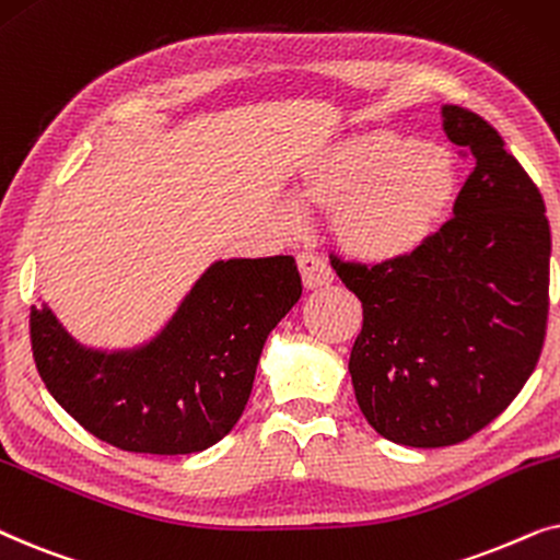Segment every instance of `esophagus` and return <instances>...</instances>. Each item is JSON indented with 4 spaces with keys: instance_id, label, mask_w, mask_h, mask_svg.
Here are the masks:
<instances>
[{
    "instance_id": "1",
    "label": "esophagus",
    "mask_w": 560,
    "mask_h": 560,
    "mask_svg": "<svg viewBox=\"0 0 560 560\" xmlns=\"http://www.w3.org/2000/svg\"><path fill=\"white\" fill-rule=\"evenodd\" d=\"M296 266H300L302 284L307 289L327 287L332 281V268L327 266L323 258L315 256V253H300V256H296Z\"/></svg>"
}]
</instances>
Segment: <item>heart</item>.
<instances>
[{"label":"heart","instance_id":"obj_1","mask_svg":"<svg viewBox=\"0 0 560 560\" xmlns=\"http://www.w3.org/2000/svg\"><path fill=\"white\" fill-rule=\"evenodd\" d=\"M296 194L330 210L342 250L384 264L412 256L438 233L458 197V168L445 148L363 130L312 151L296 171Z\"/></svg>","mask_w":560,"mask_h":560}]
</instances>
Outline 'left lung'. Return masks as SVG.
I'll return each mask as SVG.
<instances>
[{
	"instance_id": "8db88e82",
	"label": "left lung",
	"mask_w": 560,
	"mask_h": 560,
	"mask_svg": "<svg viewBox=\"0 0 560 560\" xmlns=\"http://www.w3.org/2000/svg\"><path fill=\"white\" fill-rule=\"evenodd\" d=\"M474 171L453 218L412 256H330L363 304L350 350L358 407L386 441L456 445L504 412L538 363L548 325L550 225L538 186L487 119L443 107Z\"/></svg>"
}]
</instances>
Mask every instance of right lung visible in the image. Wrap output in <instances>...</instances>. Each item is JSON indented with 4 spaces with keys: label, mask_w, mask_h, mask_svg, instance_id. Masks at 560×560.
<instances>
[{
    "label": "right lung",
    "mask_w": 560,
    "mask_h": 560,
    "mask_svg": "<svg viewBox=\"0 0 560 560\" xmlns=\"http://www.w3.org/2000/svg\"><path fill=\"white\" fill-rule=\"evenodd\" d=\"M300 296L292 256L218 260L143 348H81L48 307L30 310V342L46 389L94 438L184 456L235 428L268 332Z\"/></svg>",
    "instance_id": "add662e5"
}]
</instances>
